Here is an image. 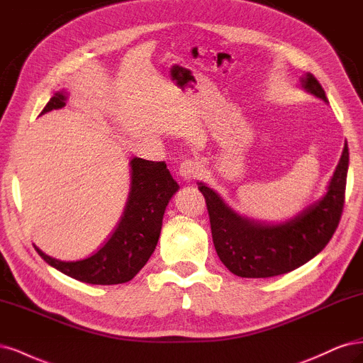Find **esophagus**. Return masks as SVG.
<instances>
[{
  "mask_svg": "<svg viewBox=\"0 0 363 363\" xmlns=\"http://www.w3.org/2000/svg\"><path fill=\"white\" fill-rule=\"evenodd\" d=\"M178 173L179 177H182L185 181H191L199 177V173H201V166H199L194 160H185L179 164Z\"/></svg>",
  "mask_w": 363,
  "mask_h": 363,
  "instance_id": "34e87169",
  "label": "esophagus"
}]
</instances>
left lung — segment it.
Instances as JSON below:
<instances>
[{
  "label": "left lung",
  "instance_id": "8db88e82",
  "mask_svg": "<svg viewBox=\"0 0 363 363\" xmlns=\"http://www.w3.org/2000/svg\"><path fill=\"white\" fill-rule=\"evenodd\" d=\"M301 87L327 102L318 79L308 74ZM348 170V146L318 202L280 225H265L233 213L220 196L202 182L214 247L220 261L240 277H273L289 273L317 256L333 237L341 220Z\"/></svg>",
  "mask_w": 363,
  "mask_h": 363
}]
</instances>
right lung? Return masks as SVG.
I'll return each mask as SVG.
<instances>
[{
	"mask_svg": "<svg viewBox=\"0 0 363 363\" xmlns=\"http://www.w3.org/2000/svg\"><path fill=\"white\" fill-rule=\"evenodd\" d=\"M66 105V93L57 91L40 114ZM131 186L123 216L113 235L90 258L58 261L34 245L45 262L63 274L91 285H118L131 280L154 253L161 233L162 216L179 185L164 161L133 158Z\"/></svg>",
	"mask_w": 363,
	"mask_h": 363,
	"instance_id": "obj_1",
	"label": "right lung"
}]
</instances>
